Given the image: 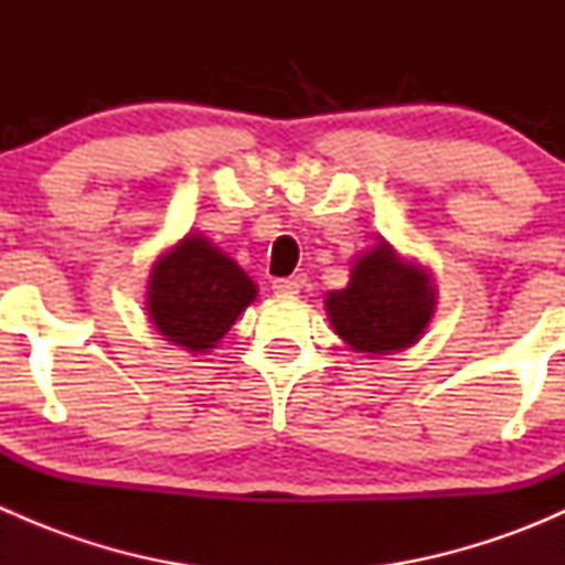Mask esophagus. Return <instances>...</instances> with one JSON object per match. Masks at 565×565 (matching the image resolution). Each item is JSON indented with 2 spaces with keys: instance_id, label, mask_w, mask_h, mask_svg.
<instances>
[{
  "instance_id": "34e87169",
  "label": "esophagus",
  "mask_w": 565,
  "mask_h": 565,
  "mask_svg": "<svg viewBox=\"0 0 565 565\" xmlns=\"http://www.w3.org/2000/svg\"><path fill=\"white\" fill-rule=\"evenodd\" d=\"M273 292L281 295V298H292V295L300 292V281H295V278H276L273 281Z\"/></svg>"
}]
</instances>
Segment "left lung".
Returning a JSON list of instances; mask_svg holds the SVG:
<instances>
[{
    "label": "left lung",
    "instance_id": "8db88e82",
    "mask_svg": "<svg viewBox=\"0 0 565 565\" xmlns=\"http://www.w3.org/2000/svg\"><path fill=\"white\" fill-rule=\"evenodd\" d=\"M437 309L431 273L402 256L388 241L355 256L350 284L324 295L335 335L369 358L393 355L418 344Z\"/></svg>",
    "mask_w": 565,
    "mask_h": 565
}]
</instances>
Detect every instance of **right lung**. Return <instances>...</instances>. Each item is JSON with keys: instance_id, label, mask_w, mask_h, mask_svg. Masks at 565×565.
Returning a JSON list of instances; mask_svg holds the SVG:
<instances>
[{"instance_id": "add662e5", "label": "right lung", "mask_w": 565, "mask_h": 565, "mask_svg": "<svg viewBox=\"0 0 565 565\" xmlns=\"http://www.w3.org/2000/svg\"><path fill=\"white\" fill-rule=\"evenodd\" d=\"M256 300L250 276L202 232H188L152 262L147 315L169 344L193 355L215 350Z\"/></svg>"}]
</instances>
